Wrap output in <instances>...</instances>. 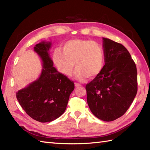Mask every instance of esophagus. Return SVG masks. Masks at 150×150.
I'll return each mask as SVG.
<instances>
[{
	"label": "esophagus",
	"instance_id": "34e87169",
	"mask_svg": "<svg viewBox=\"0 0 150 150\" xmlns=\"http://www.w3.org/2000/svg\"><path fill=\"white\" fill-rule=\"evenodd\" d=\"M75 86L76 87H79V86H81V84H80L79 83H77V82H75Z\"/></svg>",
	"mask_w": 150,
	"mask_h": 150
}]
</instances>
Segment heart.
<instances>
[{"label": "heart", "instance_id": "obj_1", "mask_svg": "<svg viewBox=\"0 0 150 150\" xmlns=\"http://www.w3.org/2000/svg\"><path fill=\"white\" fill-rule=\"evenodd\" d=\"M60 49L54 50L52 60L54 65L65 77L71 75L74 65L77 68L75 77L84 81L88 77H98L105 66V53L101 44L93 40L72 39L67 41Z\"/></svg>", "mask_w": 150, "mask_h": 150}]
</instances>
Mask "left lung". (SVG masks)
<instances>
[{
  "label": "left lung",
  "mask_w": 150,
  "mask_h": 150,
  "mask_svg": "<svg viewBox=\"0 0 150 150\" xmlns=\"http://www.w3.org/2000/svg\"><path fill=\"white\" fill-rule=\"evenodd\" d=\"M105 66L98 77L86 86L87 102L94 115L113 121L122 116L137 92V71L122 44L103 38Z\"/></svg>",
  "instance_id": "obj_1"
}]
</instances>
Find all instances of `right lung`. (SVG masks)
Here are the masks:
<instances>
[{
    "label": "right lung",
    "mask_w": 150,
    "mask_h": 150,
    "mask_svg": "<svg viewBox=\"0 0 150 150\" xmlns=\"http://www.w3.org/2000/svg\"><path fill=\"white\" fill-rule=\"evenodd\" d=\"M51 45L50 42L43 41L34 47L42 60V72L37 80L16 93L22 109L40 122H51L62 115L75 88L74 82L53 67L48 52Z\"/></svg>",
    "instance_id": "1"
}]
</instances>
